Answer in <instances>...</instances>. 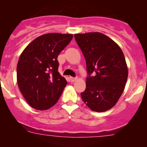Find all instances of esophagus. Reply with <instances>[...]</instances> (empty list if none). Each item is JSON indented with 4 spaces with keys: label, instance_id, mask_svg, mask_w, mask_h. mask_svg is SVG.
<instances>
[{
    "label": "esophagus",
    "instance_id": "esophagus-1",
    "mask_svg": "<svg viewBox=\"0 0 147 147\" xmlns=\"http://www.w3.org/2000/svg\"><path fill=\"white\" fill-rule=\"evenodd\" d=\"M76 79L77 78H73V77H70V78H69V80H70L71 82H75V81L76 80Z\"/></svg>",
    "mask_w": 147,
    "mask_h": 147
}]
</instances>
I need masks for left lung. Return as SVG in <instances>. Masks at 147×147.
Masks as SVG:
<instances>
[{
    "label": "left lung",
    "instance_id": "1",
    "mask_svg": "<svg viewBox=\"0 0 147 147\" xmlns=\"http://www.w3.org/2000/svg\"><path fill=\"white\" fill-rule=\"evenodd\" d=\"M86 60V89L83 102L92 111L105 112L121 97L128 78L125 57L119 46L100 32L75 34Z\"/></svg>",
    "mask_w": 147,
    "mask_h": 147
}]
</instances>
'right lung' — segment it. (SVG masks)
<instances>
[{"label":"right lung","mask_w":147,"mask_h":147,"mask_svg":"<svg viewBox=\"0 0 147 147\" xmlns=\"http://www.w3.org/2000/svg\"><path fill=\"white\" fill-rule=\"evenodd\" d=\"M72 34L47 33L35 38L21 53L17 65V82L32 107L45 110L56 104L67 84L58 72L57 56Z\"/></svg>","instance_id":"1"}]
</instances>
